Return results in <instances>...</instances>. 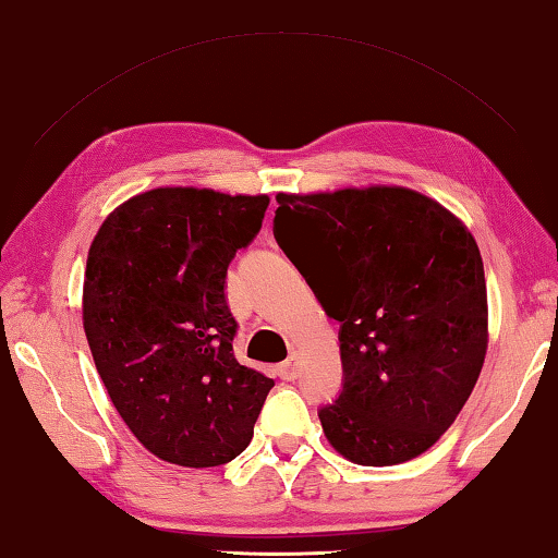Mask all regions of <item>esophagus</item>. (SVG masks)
Returning <instances> with one entry per match:
<instances>
[{
	"mask_svg": "<svg viewBox=\"0 0 558 558\" xmlns=\"http://www.w3.org/2000/svg\"><path fill=\"white\" fill-rule=\"evenodd\" d=\"M299 371V353H291L289 359L279 365V376L284 380H294Z\"/></svg>",
	"mask_w": 558,
	"mask_h": 558,
	"instance_id": "obj_1",
	"label": "esophagus"
}]
</instances>
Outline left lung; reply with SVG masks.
Here are the masks:
<instances>
[{
	"instance_id": "1",
	"label": "left lung",
	"mask_w": 558,
	"mask_h": 558,
	"mask_svg": "<svg viewBox=\"0 0 558 558\" xmlns=\"http://www.w3.org/2000/svg\"><path fill=\"white\" fill-rule=\"evenodd\" d=\"M274 236L341 322L343 390L318 410L345 460L388 468L440 440L487 355V281L460 217L400 185L277 195Z\"/></svg>"
}]
</instances>
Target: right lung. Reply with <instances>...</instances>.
I'll return each mask as SVG.
<instances>
[{
	"mask_svg": "<svg viewBox=\"0 0 558 558\" xmlns=\"http://www.w3.org/2000/svg\"><path fill=\"white\" fill-rule=\"evenodd\" d=\"M269 195L155 187L104 219L84 274V331L118 415L180 468L234 460L274 380L234 359L227 267Z\"/></svg>",
	"mask_w": 558,
	"mask_h": 558,
	"instance_id": "right-lung-1",
	"label": "right lung"
}]
</instances>
